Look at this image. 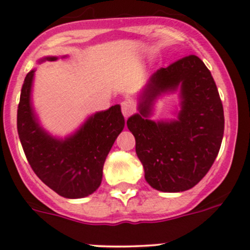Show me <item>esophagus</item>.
I'll return each mask as SVG.
<instances>
[{
    "instance_id": "34e87169",
    "label": "esophagus",
    "mask_w": 250,
    "mask_h": 250,
    "mask_svg": "<svg viewBox=\"0 0 250 250\" xmlns=\"http://www.w3.org/2000/svg\"><path fill=\"white\" fill-rule=\"evenodd\" d=\"M133 111H135V107H133V104H131L130 101H123L122 112H123V115H124L125 118L130 117V115L133 113Z\"/></svg>"
}]
</instances>
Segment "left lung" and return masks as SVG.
I'll return each instance as SVG.
<instances>
[{"label": "left lung", "mask_w": 250, "mask_h": 250, "mask_svg": "<svg viewBox=\"0 0 250 250\" xmlns=\"http://www.w3.org/2000/svg\"><path fill=\"white\" fill-rule=\"evenodd\" d=\"M180 89L174 121L149 119L157 96ZM138 113L127 119L146 180L162 192L194 187L213 165L224 133V112L210 70L194 55L152 74L139 95Z\"/></svg>", "instance_id": "8db88e82"}]
</instances>
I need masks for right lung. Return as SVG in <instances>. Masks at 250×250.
Segmentation results:
<instances>
[{"label": "right lung", "mask_w": 250, "mask_h": 250, "mask_svg": "<svg viewBox=\"0 0 250 250\" xmlns=\"http://www.w3.org/2000/svg\"><path fill=\"white\" fill-rule=\"evenodd\" d=\"M56 60L45 57L40 62ZM33 77L31 70L23 81L18 107V133L28 163L37 176L62 197H87L100 186L104 161L125 126L120 106L90 115L71 136L56 138L40 126L34 113Z\"/></svg>", "instance_id": "1"}]
</instances>
